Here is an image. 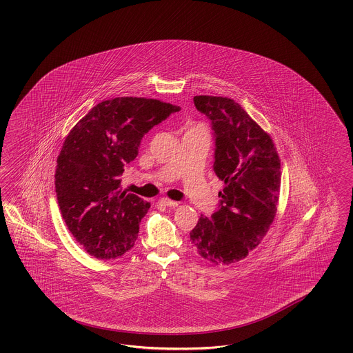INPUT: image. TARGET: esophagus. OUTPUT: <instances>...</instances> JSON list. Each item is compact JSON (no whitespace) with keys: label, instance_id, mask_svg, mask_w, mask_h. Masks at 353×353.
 Masks as SVG:
<instances>
[{"label":"esophagus","instance_id":"1","mask_svg":"<svg viewBox=\"0 0 353 353\" xmlns=\"http://www.w3.org/2000/svg\"><path fill=\"white\" fill-rule=\"evenodd\" d=\"M159 203H161V205H165V207H177V205H179L177 202L171 201V199H168V198H161V199H159Z\"/></svg>","mask_w":353,"mask_h":353}]
</instances>
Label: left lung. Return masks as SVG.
I'll return each mask as SVG.
<instances>
[{
    "label": "left lung",
    "mask_w": 353,
    "mask_h": 353,
    "mask_svg": "<svg viewBox=\"0 0 353 353\" xmlns=\"http://www.w3.org/2000/svg\"><path fill=\"white\" fill-rule=\"evenodd\" d=\"M211 120L214 171L224 182L219 207L190 232L196 252L214 264H233L259 246L277 212L281 163L274 143L233 99L195 96Z\"/></svg>",
    "instance_id": "obj_1"
}]
</instances>
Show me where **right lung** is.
Listing matches in <instances>:
<instances>
[{
    "mask_svg": "<svg viewBox=\"0 0 353 353\" xmlns=\"http://www.w3.org/2000/svg\"><path fill=\"white\" fill-rule=\"evenodd\" d=\"M179 106L119 97L93 107L64 139L57 159V201L71 234L97 259H117L134 246L149 202L121 192L124 165L141 139Z\"/></svg>",
    "mask_w": 353,
    "mask_h": 353,
    "instance_id": "right-lung-1",
    "label": "right lung"
}]
</instances>
